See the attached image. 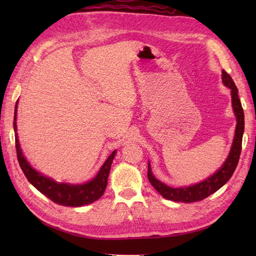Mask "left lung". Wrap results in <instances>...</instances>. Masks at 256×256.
I'll return each mask as SVG.
<instances>
[{
    "label": "left lung",
    "instance_id": "1",
    "mask_svg": "<svg viewBox=\"0 0 256 256\" xmlns=\"http://www.w3.org/2000/svg\"><path fill=\"white\" fill-rule=\"evenodd\" d=\"M222 81L224 84L231 89L232 96V106L234 110L236 116V128L234 140L230 150V154L228 156L224 164L222 165L220 170L214 172V175L209 177L206 180L199 184H196L194 186L182 187V188H172L167 184L160 182L158 179H156L150 170V166L148 164V178L157 192H158L162 197L176 201V202H194V201L204 200L211 194L216 192V190L220 189L224 184L229 180L231 176L234 172L238 166V160H240L241 150H242V138L244 132V112L241 104V101L238 99V88L234 81L231 78V76L228 74L226 70H222Z\"/></svg>",
    "mask_w": 256,
    "mask_h": 256
}]
</instances>
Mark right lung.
I'll return each mask as SVG.
<instances>
[{
  "label": "right lung",
  "instance_id": "add662e5",
  "mask_svg": "<svg viewBox=\"0 0 256 256\" xmlns=\"http://www.w3.org/2000/svg\"><path fill=\"white\" fill-rule=\"evenodd\" d=\"M18 103L15 106L14 113V131H15V148L16 154L20 166L23 170L25 177L28 179V182L34 186L38 192L45 194L47 198H50L55 204L67 206H80L84 204H92L94 201L101 198V196L104 192L108 184V177L110 174L112 160L116 156V150L112 152V154L108 157L104 164L101 167L98 175L90 180L82 184H59L54 182L52 179L48 178L40 172H36L34 168L28 164L25 157L22 153L20 148L18 133H16V112H18Z\"/></svg>",
  "mask_w": 256,
  "mask_h": 256
}]
</instances>
